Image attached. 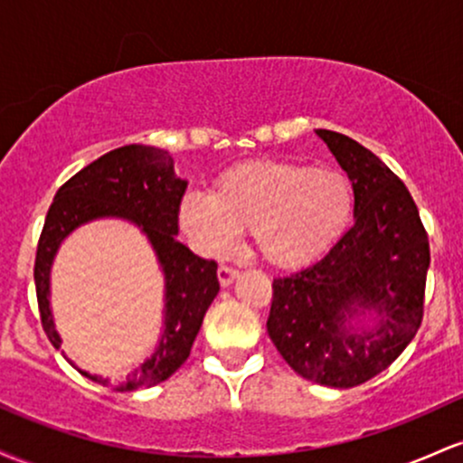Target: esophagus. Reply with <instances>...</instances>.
<instances>
[{
  "label": "esophagus",
  "instance_id": "34e87169",
  "mask_svg": "<svg viewBox=\"0 0 463 463\" xmlns=\"http://www.w3.org/2000/svg\"><path fill=\"white\" fill-rule=\"evenodd\" d=\"M237 276H239V269L235 268H228V265H220V268H217V279H220L222 287L231 285Z\"/></svg>",
  "mask_w": 463,
  "mask_h": 463
}]
</instances>
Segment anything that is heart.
<instances>
[{"label":"heart","instance_id":"1","mask_svg":"<svg viewBox=\"0 0 463 463\" xmlns=\"http://www.w3.org/2000/svg\"><path fill=\"white\" fill-rule=\"evenodd\" d=\"M353 204V184L337 169L252 161L226 169L211 195H184L180 224L209 254H222L239 231H250L265 263L298 269L344 235Z\"/></svg>","mask_w":463,"mask_h":463}]
</instances>
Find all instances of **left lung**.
I'll return each mask as SVG.
<instances>
[{"instance_id": "obj_1", "label": "left lung", "mask_w": 463, "mask_h": 463, "mask_svg": "<svg viewBox=\"0 0 463 463\" xmlns=\"http://www.w3.org/2000/svg\"><path fill=\"white\" fill-rule=\"evenodd\" d=\"M316 132L353 183L354 224L320 261L274 279L268 333L302 379L346 390L381 374L416 337L431 252L402 180L350 137ZM364 312L375 326L354 329Z\"/></svg>"}]
</instances>
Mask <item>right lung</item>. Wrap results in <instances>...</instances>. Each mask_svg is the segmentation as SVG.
<instances>
[{
  "label": "right lung",
  "mask_w": 463,
  "mask_h": 463,
  "mask_svg": "<svg viewBox=\"0 0 463 463\" xmlns=\"http://www.w3.org/2000/svg\"><path fill=\"white\" fill-rule=\"evenodd\" d=\"M184 189L187 180L176 176L169 152L132 143L80 169L56 191L47 211L36 248L34 285L41 324L54 348H61V335L56 333L50 309V272L62 239L71 235L78 226L99 217L135 222L146 232L161 263L165 274V328L152 357L117 381L80 370L95 383L113 387L115 392L143 390L169 379L187 361L204 313L220 291L217 263L200 259L176 241Z\"/></svg>",
  "instance_id": "1"
}]
</instances>
